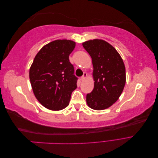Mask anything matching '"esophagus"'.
<instances>
[{
    "mask_svg": "<svg viewBox=\"0 0 158 158\" xmlns=\"http://www.w3.org/2000/svg\"><path fill=\"white\" fill-rule=\"evenodd\" d=\"M87 76H88V74L86 73H84L83 76H82V77H81V80H82V81L84 80L85 78H87Z\"/></svg>",
    "mask_w": 158,
    "mask_h": 158,
    "instance_id": "1",
    "label": "esophagus"
}]
</instances>
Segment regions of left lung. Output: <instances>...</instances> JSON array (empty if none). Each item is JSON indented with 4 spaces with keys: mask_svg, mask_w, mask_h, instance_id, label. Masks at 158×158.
<instances>
[{
    "mask_svg": "<svg viewBox=\"0 0 158 158\" xmlns=\"http://www.w3.org/2000/svg\"><path fill=\"white\" fill-rule=\"evenodd\" d=\"M84 48L92 57L94 88L86 95L88 106L94 110L111 107L121 95L126 83L124 62L108 42L95 39L85 41Z\"/></svg>",
    "mask_w": 158,
    "mask_h": 158,
    "instance_id": "obj_1",
    "label": "left lung"
}]
</instances>
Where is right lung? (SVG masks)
Here are the masks:
<instances>
[{
  "label": "right lung",
  "mask_w": 158,
  "mask_h": 158,
  "mask_svg": "<svg viewBox=\"0 0 158 158\" xmlns=\"http://www.w3.org/2000/svg\"><path fill=\"white\" fill-rule=\"evenodd\" d=\"M76 43L57 40L44 45L30 69V80L36 99L45 108L59 111L67 107L71 94L77 88V78L69 55Z\"/></svg>",
  "instance_id": "right-lung-1"
}]
</instances>
